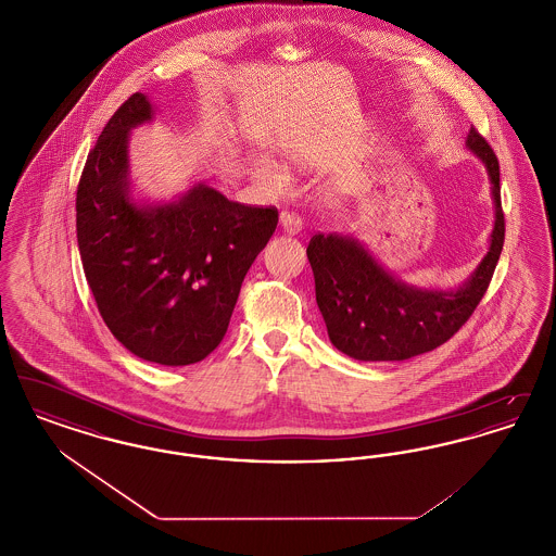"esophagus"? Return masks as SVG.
<instances>
[{"label": "esophagus", "mask_w": 556, "mask_h": 556, "mask_svg": "<svg viewBox=\"0 0 556 556\" xmlns=\"http://www.w3.org/2000/svg\"><path fill=\"white\" fill-rule=\"evenodd\" d=\"M283 231H288L290 236H295L302 231V218L295 214V212H281V218H279Z\"/></svg>", "instance_id": "esophagus-1"}]
</instances>
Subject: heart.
Instances as JSON below:
<instances>
[{
	"mask_svg": "<svg viewBox=\"0 0 556 556\" xmlns=\"http://www.w3.org/2000/svg\"><path fill=\"white\" fill-rule=\"evenodd\" d=\"M256 170H258L261 177H265L268 184H273V186H283V173H281L270 160H258V162H256Z\"/></svg>",
	"mask_w": 556,
	"mask_h": 556,
	"instance_id": "obj_1",
	"label": "heart"
}]
</instances>
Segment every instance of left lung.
I'll return each instance as SVG.
<instances>
[{"instance_id": "obj_1", "label": "left lung", "mask_w": 556, "mask_h": 556, "mask_svg": "<svg viewBox=\"0 0 556 556\" xmlns=\"http://www.w3.org/2000/svg\"><path fill=\"white\" fill-rule=\"evenodd\" d=\"M467 148L488 168L496 220L490 250L458 290H419L379 265L358 239L338 233L311 239L306 254L331 344L356 361H406L448 342L488 290L504 243L501 166L471 127Z\"/></svg>"}]
</instances>
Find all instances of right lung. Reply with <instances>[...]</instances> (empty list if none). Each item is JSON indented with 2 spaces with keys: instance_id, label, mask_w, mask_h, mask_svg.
I'll return each mask as SVG.
<instances>
[{
  "instance_id": "obj_1",
  "label": "right lung",
  "mask_w": 556,
  "mask_h": 556,
  "mask_svg": "<svg viewBox=\"0 0 556 556\" xmlns=\"http://www.w3.org/2000/svg\"><path fill=\"white\" fill-rule=\"evenodd\" d=\"M152 116L148 96L132 93L108 121L80 173L77 241L112 336L143 361L186 367L225 338L279 212L231 202L204 184L175 202L135 204L129 132Z\"/></svg>"
}]
</instances>
